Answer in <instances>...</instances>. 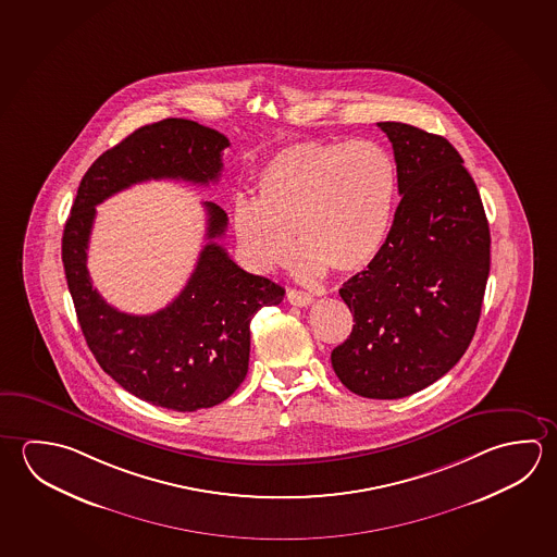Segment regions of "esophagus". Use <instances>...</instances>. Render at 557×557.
<instances>
[{
  "label": "esophagus",
  "instance_id": "obj_1",
  "mask_svg": "<svg viewBox=\"0 0 557 557\" xmlns=\"http://www.w3.org/2000/svg\"><path fill=\"white\" fill-rule=\"evenodd\" d=\"M287 301L295 305V307H309L312 302V297L309 293L297 292V289H289L287 292Z\"/></svg>",
  "mask_w": 557,
  "mask_h": 557
}]
</instances>
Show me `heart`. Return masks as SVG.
I'll use <instances>...</instances> for the list:
<instances>
[{
  "mask_svg": "<svg viewBox=\"0 0 557 557\" xmlns=\"http://www.w3.org/2000/svg\"><path fill=\"white\" fill-rule=\"evenodd\" d=\"M395 196L397 166L377 143H297L260 168L256 203H236V240L258 272L287 264L295 235L305 277L358 274L385 245Z\"/></svg>",
  "mask_w": 557,
  "mask_h": 557,
  "instance_id": "obj_1",
  "label": "heart"
}]
</instances>
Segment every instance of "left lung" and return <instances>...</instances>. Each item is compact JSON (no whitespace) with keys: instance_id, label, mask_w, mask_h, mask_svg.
<instances>
[{"instance_id":"obj_1","label":"left lung","mask_w":557,"mask_h":557,"mask_svg":"<svg viewBox=\"0 0 557 557\" xmlns=\"http://www.w3.org/2000/svg\"><path fill=\"white\" fill-rule=\"evenodd\" d=\"M400 201L377 258L341 287L356 324L331 354L338 380L368 399H400L448 373L478 329L487 216L448 140L383 121Z\"/></svg>"}]
</instances>
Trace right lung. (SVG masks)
Instances as JSON below:
<instances>
[{
	"label": "right lung",
	"instance_id": "1",
	"mask_svg": "<svg viewBox=\"0 0 557 557\" xmlns=\"http://www.w3.org/2000/svg\"><path fill=\"white\" fill-rule=\"evenodd\" d=\"M228 138L187 119H164L137 128L109 148L82 177L62 236L70 295L89 350L123 389L157 407L194 412L228 399L245 381L250 321L262 307L280 305L282 285L248 274L216 245L228 216L206 201L209 240L196 270L174 301L152 314L111 307L89 280L88 243L96 206L148 180L216 182Z\"/></svg>",
	"mask_w": 557,
	"mask_h": 557
}]
</instances>
